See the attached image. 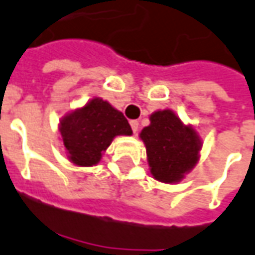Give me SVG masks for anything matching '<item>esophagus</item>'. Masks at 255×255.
Returning a JSON list of instances; mask_svg holds the SVG:
<instances>
[{
	"instance_id": "esophagus-1",
	"label": "esophagus",
	"mask_w": 255,
	"mask_h": 255,
	"mask_svg": "<svg viewBox=\"0 0 255 255\" xmlns=\"http://www.w3.org/2000/svg\"><path fill=\"white\" fill-rule=\"evenodd\" d=\"M130 126L133 133H137L139 131V122L137 121H130Z\"/></svg>"
}]
</instances>
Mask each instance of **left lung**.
<instances>
[{
  "mask_svg": "<svg viewBox=\"0 0 255 255\" xmlns=\"http://www.w3.org/2000/svg\"><path fill=\"white\" fill-rule=\"evenodd\" d=\"M139 137L146 146L150 174L164 184H178L201 158L202 139L195 126L184 124L168 108L150 115Z\"/></svg>",
  "mask_w": 255,
  "mask_h": 255,
  "instance_id": "left-lung-1",
  "label": "left lung"
}]
</instances>
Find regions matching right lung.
<instances>
[{"instance_id":"add662e5","label":"right lung","mask_w":255,"mask_h":255,"mask_svg":"<svg viewBox=\"0 0 255 255\" xmlns=\"http://www.w3.org/2000/svg\"><path fill=\"white\" fill-rule=\"evenodd\" d=\"M66 157L77 167H92L118 136H131V128L121 111L94 97L83 107L67 112L59 122Z\"/></svg>"}]
</instances>
